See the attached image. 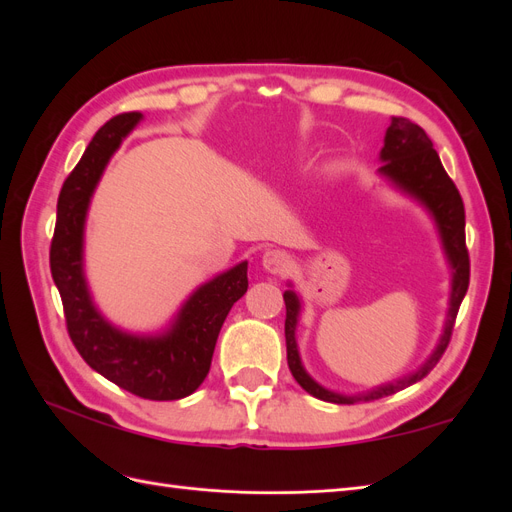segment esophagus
<instances>
[{"instance_id":"esophagus-1","label":"esophagus","mask_w":512,"mask_h":512,"mask_svg":"<svg viewBox=\"0 0 512 512\" xmlns=\"http://www.w3.org/2000/svg\"><path fill=\"white\" fill-rule=\"evenodd\" d=\"M262 267L273 275H281L290 269V256L283 250H267L262 254Z\"/></svg>"}]
</instances>
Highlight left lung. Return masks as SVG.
Wrapping results in <instances>:
<instances>
[{
	"instance_id": "left-lung-1",
	"label": "left lung",
	"mask_w": 512,
	"mask_h": 512,
	"mask_svg": "<svg viewBox=\"0 0 512 512\" xmlns=\"http://www.w3.org/2000/svg\"><path fill=\"white\" fill-rule=\"evenodd\" d=\"M382 166L380 172L391 178L395 185H399L403 191L412 193L418 197L424 206L433 212L439 231L443 237L445 252L449 256V262L454 267V285H452V304H449V315L445 323V334L441 336V342L437 351L431 355L418 372L407 376L395 384H386L376 388V391L357 397H344L332 391H325L309 374L304 372V367L298 357L296 346V321H298V309L300 302L294 292H285V346H288V365L290 372L296 378V382L304 388L306 393L321 401L340 403V405H353L359 401H374L388 395H395L403 388H407L414 382H420L424 376L431 374L433 367L443 357L449 340H452V332L456 325V315L462 304V298L468 290L470 279V258L466 248V235H464V203L460 197V191L456 189L454 180L447 176V172L441 166V159L437 151L433 149L431 138L426 132L410 121L407 117H393L391 126L384 136V147L380 153Z\"/></svg>"
}]
</instances>
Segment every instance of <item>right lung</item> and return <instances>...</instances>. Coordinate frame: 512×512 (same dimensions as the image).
<instances>
[{
	"label": "right lung",
	"instance_id": "obj_1",
	"mask_svg": "<svg viewBox=\"0 0 512 512\" xmlns=\"http://www.w3.org/2000/svg\"><path fill=\"white\" fill-rule=\"evenodd\" d=\"M140 117L132 111L109 119L67 176L56 206L50 271L63 300L67 332L81 359L136 397L176 401L206 380L220 327L231 306L248 290V262L201 285L182 306L172 330L161 338L124 334L98 315L81 273L84 220L102 170Z\"/></svg>",
	"mask_w": 512,
	"mask_h": 512
}]
</instances>
